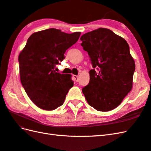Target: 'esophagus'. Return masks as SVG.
I'll return each instance as SVG.
<instances>
[{"instance_id": "34e87169", "label": "esophagus", "mask_w": 151, "mask_h": 151, "mask_svg": "<svg viewBox=\"0 0 151 151\" xmlns=\"http://www.w3.org/2000/svg\"><path fill=\"white\" fill-rule=\"evenodd\" d=\"M73 78H74V79L76 80V82H78V81H79V78H78V76L73 75Z\"/></svg>"}]
</instances>
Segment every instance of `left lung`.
Instances as JSON below:
<instances>
[{
	"label": "left lung",
	"mask_w": 151,
	"mask_h": 151,
	"mask_svg": "<svg viewBox=\"0 0 151 151\" xmlns=\"http://www.w3.org/2000/svg\"><path fill=\"white\" fill-rule=\"evenodd\" d=\"M80 40L93 68L83 93L88 104L97 111H111L133 87L135 63L129 46L123 38L106 28L85 33Z\"/></svg>",
	"instance_id": "8db88e82"
}]
</instances>
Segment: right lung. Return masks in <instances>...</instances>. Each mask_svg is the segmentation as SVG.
Returning a JSON list of instances; mask_svg holds the SVG:
<instances>
[{
	"instance_id": "1",
	"label": "right lung",
	"mask_w": 151,
	"mask_h": 151,
	"mask_svg": "<svg viewBox=\"0 0 151 151\" xmlns=\"http://www.w3.org/2000/svg\"><path fill=\"white\" fill-rule=\"evenodd\" d=\"M80 35L81 32L68 34L51 28L33 33L28 38L18 56L20 81L38 108L50 111L63 104L73 81L70 74L56 72L54 68Z\"/></svg>"
}]
</instances>
